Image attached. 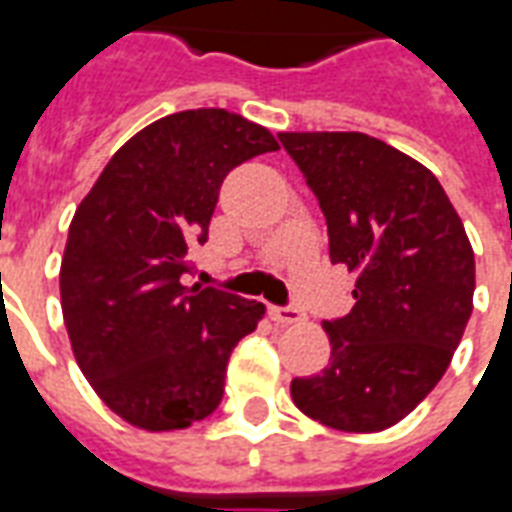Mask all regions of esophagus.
Here are the masks:
<instances>
[{
	"instance_id": "obj_1",
	"label": "esophagus",
	"mask_w": 512,
	"mask_h": 512,
	"mask_svg": "<svg viewBox=\"0 0 512 512\" xmlns=\"http://www.w3.org/2000/svg\"><path fill=\"white\" fill-rule=\"evenodd\" d=\"M268 315H271V321L282 323V326L304 321V312L296 310V307H268Z\"/></svg>"
}]
</instances>
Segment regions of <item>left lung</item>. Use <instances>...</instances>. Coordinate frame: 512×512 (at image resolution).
Instances as JSON below:
<instances>
[{
	"mask_svg": "<svg viewBox=\"0 0 512 512\" xmlns=\"http://www.w3.org/2000/svg\"><path fill=\"white\" fill-rule=\"evenodd\" d=\"M329 227V257L356 277L354 310L323 321L318 376L293 378V403L345 433H376L439 384L472 315L474 252L428 167L359 131H290Z\"/></svg>",
	"mask_w": 512,
	"mask_h": 512,
	"instance_id": "obj_1",
	"label": "left lung"
}]
</instances>
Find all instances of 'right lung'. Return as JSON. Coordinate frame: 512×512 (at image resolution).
I'll use <instances>...</instances> for the list:
<instances>
[{
  "label": "right lung",
  "mask_w": 512,
  "mask_h": 512,
  "mask_svg": "<svg viewBox=\"0 0 512 512\" xmlns=\"http://www.w3.org/2000/svg\"><path fill=\"white\" fill-rule=\"evenodd\" d=\"M271 150L268 128L227 109L175 112L131 136L73 213L62 318L84 378L128 425L189 428L222 403L230 354L266 307L183 274L227 172Z\"/></svg>",
  "instance_id": "add662e5"
}]
</instances>
